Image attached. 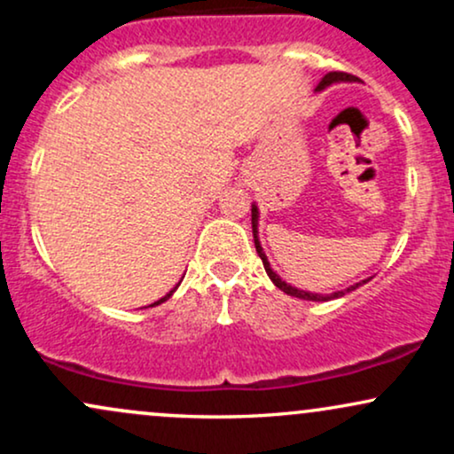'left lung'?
<instances>
[{
  "instance_id": "1",
  "label": "left lung",
  "mask_w": 454,
  "mask_h": 454,
  "mask_svg": "<svg viewBox=\"0 0 454 454\" xmlns=\"http://www.w3.org/2000/svg\"><path fill=\"white\" fill-rule=\"evenodd\" d=\"M335 82H358V78H356V76H352V74H346V72H328V74H325V78H322V81L317 82L316 91H325L326 87L335 85ZM258 220H260V211H258L256 202H254V205H252V231H254V245H256V252H258L260 260H262V264H264V270H267L269 279L273 281L275 286H278V288L281 290V293H286V294H290V296H296V299H303V301H331V299H340V296L348 294V293H352V290H356L358 286L367 284V281L372 279V278H369V279L356 281V284L348 286V288H343V290H335V293H331V294L307 293V290L294 288V286H290L288 281H284V279H281L279 275L275 273L273 269H270V262H269L267 254L262 252V245H260V239H258Z\"/></svg>"
}]
</instances>
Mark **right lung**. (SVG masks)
Returning <instances> with one entry per match:
<instances>
[{"mask_svg": "<svg viewBox=\"0 0 454 454\" xmlns=\"http://www.w3.org/2000/svg\"><path fill=\"white\" fill-rule=\"evenodd\" d=\"M179 284H181V281H179ZM179 284H176V286H175V288H173V290H170V293H166L164 296H161V299H160V301H155V303H153V305H149V307H155V305L164 303V301H168V299H170V296H173V293H175V290H176V288H179Z\"/></svg>", "mask_w": 454, "mask_h": 454, "instance_id": "1", "label": "right lung"}]
</instances>
